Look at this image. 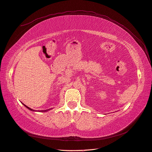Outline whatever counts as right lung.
Here are the masks:
<instances>
[{"label":"right lung","mask_w":152,"mask_h":152,"mask_svg":"<svg viewBox=\"0 0 152 152\" xmlns=\"http://www.w3.org/2000/svg\"><path fill=\"white\" fill-rule=\"evenodd\" d=\"M23 104H24V105L27 108H28V109L29 110H31V111H34V110H33V109H31V108H29V107H27L26 105V104H24V103H23ZM48 110H42V112H46V111H48Z\"/></svg>","instance_id":"1"}]
</instances>
